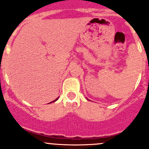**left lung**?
I'll return each instance as SVG.
<instances>
[{
    "mask_svg": "<svg viewBox=\"0 0 149 149\" xmlns=\"http://www.w3.org/2000/svg\"><path fill=\"white\" fill-rule=\"evenodd\" d=\"M87 100H88V99H87Z\"/></svg>",
    "mask_w": 149,
    "mask_h": 149,
    "instance_id": "1",
    "label": "left lung"
}]
</instances>
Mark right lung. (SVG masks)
<instances>
[{"label": "right lung", "instance_id": "add662e5", "mask_svg": "<svg viewBox=\"0 0 149 149\" xmlns=\"http://www.w3.org/2000/svg\"><path fill=\"white\" fill-rule=\"evenodd\" d=\"M58 98H59V97H58V98H57V99H56V100H54V101L51 102H49V103H52V102H56V101H57V100H58Z\"/></svg>", "mask_w": 149, "mask_h": 149}]
</instances>
